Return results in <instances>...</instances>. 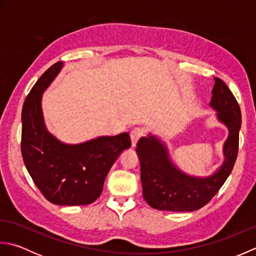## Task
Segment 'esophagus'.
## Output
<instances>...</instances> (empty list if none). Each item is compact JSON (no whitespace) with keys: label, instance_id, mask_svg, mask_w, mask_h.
Returning <instances> with one entry per match:
<instances>
[{"label":"esophagus","instance_id":"obj_1","mask_svg":"<svg viewBox=\"0 0 256 256\" xmlns=\"http://www.w3.org/2000/svg\"><path fill=\"white\" fill-rule=\"evenodd\" d=\"M143 134H144V132H143V130L142 128H134V130H132V132H131V140H132V146L134 148V146H136V143H138V140L143 136Z\"/></svg>","mask_w":256,"mask_h":256}]
</instances>
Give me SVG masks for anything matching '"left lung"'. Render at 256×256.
Returning a JSON list of instances; mask_svg holds the SVG:
<instances>
[{
	"label": "left lung",
	"instance_id": "left-lung-1",
	"mask_svg": "<svg viewBox=\"0 0 256 256\" xmlns=\"http://www.w3.org/2000/svg\"><path fill=\"white\" fill-rule=\"evenodd\" d=\"M214 81L210 106L218 111L216 116L220 122L229 128L224 148V164L209 177L189 176L172 164L160 140L152 134L140 138L136 152L140 162L143 197L152 208L175 212H192L202 208L219 192L233 170L238 152L241 110L224 81L219 78H214Z\"/></svg>",
	"mask_w": 256,
	"mask_h": 256
}]
</instances>
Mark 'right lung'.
Returning <instances> with one entry per match:
<instances>
[{
    "label": "right lung",
    "mask_w": 256,
    "mask_h": 256,
    "mask_svg": "<svg viewBox=\"0 0 256 256\" xmlns=\"http://www.w3.org/2000/svg\"><path fill=\"white\" fill-rule=\"evenodd\" d=\"M54 64L42 74L26 96L22 110L20 150L24 164L37 188L52 204L84 206L100 197L103 184L121 152L131 146L128 133L100 136L68 145L47 131L42 94L60 72Z\"/></svg>",
    "instance_id": "right-lung-1"
}]
</instances>
